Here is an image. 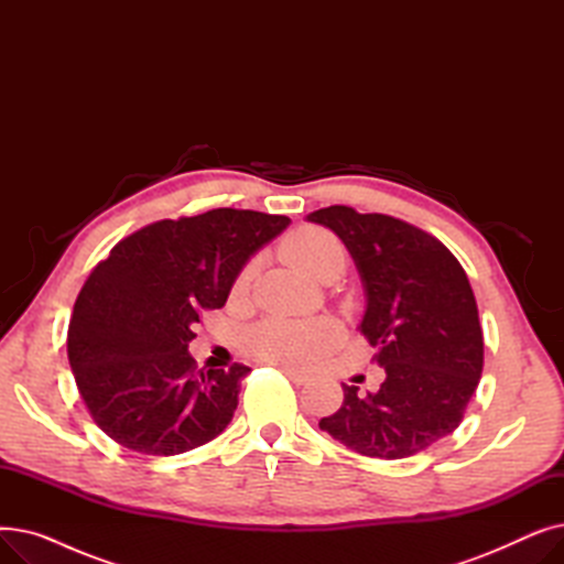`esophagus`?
<instances>
[{
    "label": "esophagus",
    "mask_w": 564,
    "mask_h": 564,
    "mask_svg": "<svg viewBox=\"0 0 564 564\" xmlns=\"http://www.w3.org/2000/svg\"><path fill=\"white\" fill-rule=\"evenodd\" d=\"M279 368H281V372H283L290 381H294V383H306V381L311 379V375H308V372L294 370V368H288V366H279Z\"/></svg>",
    "instance_id": "esophagus-1"
}]
</instances>
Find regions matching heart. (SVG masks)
<instances>
[{
  "label": "heart",
  "mask_w": 564,
  "mask_h": 564,
  "mask_svg": "<svg viewBox=\"0 0 564 564\" xmlns=\"http://www.w3.org/2000/svg\"><path fill=\"white\" fill-rule=\"evenodd\" d=\"M283 258L294 270L315 279L324 264L343 260V247L336 237L322 228H302L290 235L281 247ZM251 279V267L237 279L245 288ZM338 338L332 319H264L245 334V347L253 359L272 366H311Z\"/></svg>",
  "instance_id": "b5f03b06"
}]
</instances>
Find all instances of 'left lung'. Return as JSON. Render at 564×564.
<instances>
[{
  "label": "left lung",
  "mask_w": 564,
  "mask_h": 564,
  "mask_svg": "<svg viewBox=\"0 0 564 564\" xmlns=\"http://www.w3.org/2000/svg\"><path fill=\"white\" fill-rule=\"evenodd\" d=\"M308 221L332 228L354 258L366 290L359 332L387 372L377 393L343 383L345 400L319 430L366 457L416 455L459 427L480 383L485 340L464 267L434 235L389 215L332 205Z\"/></svg>",
  "instance_id": "left-lung-1"
}]
</instances>
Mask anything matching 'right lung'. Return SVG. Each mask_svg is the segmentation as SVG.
<instances>
[{
	"mask_svg": "<svg viewBox=\"0 0 564 564\" xmlns=\"http://www.w3.org/2000/svg\"><path fill=\"white\" fill-rule=\"evenodd\" d=\"M290 224L217 207L162 219L118 242L82 285L68 361L96 425L123 448L181 455L232 421L249 366L198 370L187 351L200 311L221 308L247 260Z\"/></svg>",
	"mask_w": 564,
	"mask_h": 564,
	"instance_id": "obj_1",
	"label": "right lung"
}]
</instances>
